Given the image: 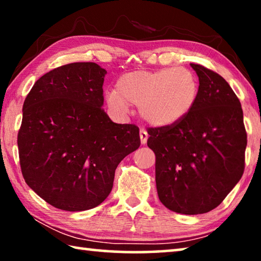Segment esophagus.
<instances>
[{
  "label": "esophagus",
  "instance_id": "34e87169",
  "mask_svg": "<svg viewBox=\"0 0 261 261\" xmlns=\"http://www.w3.org/2000/svg\"><path fill=\"white\" fill-rule=\"evenodd\" d=\"M139 136H140V143L143 144V145L146 144V143H147V138H148V135H147L146 130H145V129H140Z\"/></svg>",
  "mask_w": 261,
  "mask_h": 261
}]
</instances>
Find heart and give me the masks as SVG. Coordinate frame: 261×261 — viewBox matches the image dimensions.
Listing matches in <instances>:
<instances>
[{
	"label": "heart",
	"instance_id": "b5f03b06",
	"mask_svg": "<svg viewBox=\"0 0 261 261\" xmlns=\"http://www.w3.org/2000/svg\"><path fill=\"white\" fill-rule=\"evenodd\" d=\"M199 84L185 68L137 70L118 78L116 90L107 94L115 112H129V103L139 106L140 116L155 126L173 125L191 113L198 99Z\"/></svg>",
	"mask_w": 261,
	"mask_h": 261
}]
</instances>
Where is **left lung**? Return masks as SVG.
<instances>
[{
  "mask_svg": "<svg viewBox=\"0 0 261 261\" xmlns=\"http://www.w3.org/2000/svg\"><path fill=\"white\" fill-rule=\"evenodd\" d=\"M198 99L173 125L149 127L147 146L155 154L159 199L179 214L207 213L241 179L247 137L240 100L224 79L200 64Z\"/></svg>",
  "mask_w": 261,
  "mask_h": 261,
  "instance_id": "obj_1",
  "label": "left lung"
}]
</instances>
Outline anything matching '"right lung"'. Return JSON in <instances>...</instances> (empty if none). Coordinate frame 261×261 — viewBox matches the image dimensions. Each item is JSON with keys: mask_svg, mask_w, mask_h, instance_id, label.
I'll return each instance as SVG.
<instances>
[{"mask_svg": "<svg viewBox=\"0 0 261 261\" xmlns=\"http://www.w3.org/2000/svg\"><path fill=\"white\" fill-rule=\"evenodd\" d=\"M106 73L93 62L62 65L39 78L24 101L17 138L21 174L59 210L100 205L118 163L140 146L138 126L114 123L102 109Z\"/></svg>", "mask_w": 261, "mask_h": 261, "instance_id": "1", "label": "right lung"}]
</instances>
